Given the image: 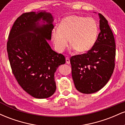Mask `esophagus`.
<instances>
[{"label": "esophagus", "mask_w": 125, "mask_h": 125, "mask_svg": "<svg viewBox=\"0 0 125 125\" xmlns=\"http://www.w3.org/2000/svg\"><path fill=\"white\" fill-rule=\"evenodd\" d=\"M66 62L67 64H70V58H68V57H66Z\"/></svg>", "instance_id": "34e87169"}]
</instances>
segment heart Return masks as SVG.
<instances>
[{"label": "heart", "instance_id": "1", "mask_svg": "<svg viewBox=\"0 0 125 125\" xmlns=\"http://www.w3.org/2000/svg\"><path fill=\"white\" fill-rule=\"evenodd\" d=\"M97 33L98 25L94 19L72 15L64 18L58 29L53 30L51 38L58 52H63L70 42L73 49L79 53H85L94 46Z\"/></svg>", "mask_w": 125, "mask_h": 125}]
</instances>
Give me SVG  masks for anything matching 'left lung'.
Wrapping results in <instances>:
<instances>
[{
  "label": "left lung",
  "instance_id": "obj_1",
  "mask_svg": "<svg viewBox=\"0 0 125 125\" xmlns=\"http://www.w3.org/2000/svg\"><path fill=\"white\" fill-rule=\"evenodd\" d=\"M98 15L100 32L94 46L86 53L74 56L70 59L76 89L85 94H94L104 87L115 67L116 45L113 34L105 18L100 13Z\"/></svg>",
  "mask_w": 125,
  "mask_h": 125
}]
</instances>
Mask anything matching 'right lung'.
Returning <instances> with one entry per match:
<instances>
[{
  "label": "right lung",
  "instance_id": "obj_1",
  "mask_svg": "<svg viewBox=\"0 0 125 125\" xmlns=\"http://www.w3.org/2000/svg\"><path fill=\"white\" fill-rule=\"evenodd\" d=\"M54 18L46 10L22 14L14 23L7 43L9 60L18 83L31 96L44 99L55 92L54 73L65 58L52 49Z\"/></svg>",
  "mask_w": 125,
  "mask_h": 125
}]
</instances>
